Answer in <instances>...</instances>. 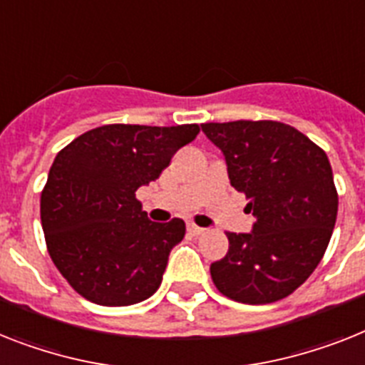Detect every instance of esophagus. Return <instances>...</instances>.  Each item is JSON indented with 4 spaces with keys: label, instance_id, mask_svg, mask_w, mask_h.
Instances as JSON below:
<instances>
[{
    "label": "esophagus",
    "instance_id": "1",
    "mask_svg": "<svg viewBox=\"0 0 365 365\" xmlns=\"http://www.w3.org/2000/svg\"><path fill=\"white\" fill-rule=\"evenodd\" d=\"M188 231L192 235H195V237H197V235H201V233H205L203 227H200V225H195V224H188Z\"/></svg>",
    "mask_w": 365,
    "mask_h": 365
}]
</instances>
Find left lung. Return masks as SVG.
<instances>
[{
    "label": "left lung",
    "instance_id": "left-lung-1",
    "mask_svg": "<svg viewBox=\"0 0 365 365\" xmlns=\"http://www.w3.org/2000/svg\"><path fill=\"white\" fill-rule=\"evenodd\" d=\"M227 162L231 186L255 216L252 233H230V252L210 264L224 297L270 304L289 297L321 263L338 216L328 156L308 135L278 121L205 123Z\"/></svg>",
    "mask_w": 365,
    "mask_h": 365
}]
</instances>
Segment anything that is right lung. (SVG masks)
I'll use <instances>...</instances> for the list:
<instances>
[{"mask_svg":"<svg viewBox=\"0 0 365 365\" xmlns=\"http://www.w3.org/2000/svg\"><path fill=\"white\" fill-rule=\"evenodd\" d=\"M200 134L197 125H104L57 153L41 194L48 254L78 294L101 306H130L156 293L180 218H147L135 190L160 177Z\"/></svg>","mask_w":365,"mask_h":365,"instance_id":"add662e5","label":"right lung"}]
</instances>
